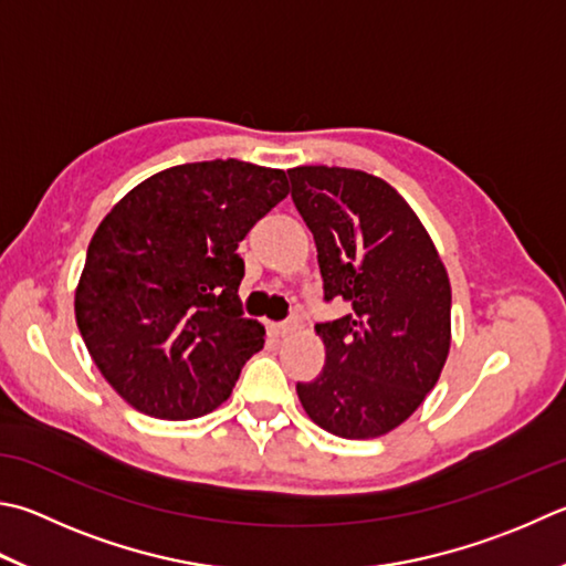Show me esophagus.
I'll return each mask as SVG.
<instances>
[{
	"instance_id": "1",
	"label": "esophagus",
	"mask_w": 566,
	"mask_h": 566,
	"mask_svg": "<svg viewBox=\"0 0 566 566\" xmlns=\"http://www.w3.org/2000/svg\"><path fill=\"white\" fill-rule=\"evenodd\" d=\"M295 329V325L291 323H283V325H271V335L273 337H287Z\"/></svg>"
}]
</instances>
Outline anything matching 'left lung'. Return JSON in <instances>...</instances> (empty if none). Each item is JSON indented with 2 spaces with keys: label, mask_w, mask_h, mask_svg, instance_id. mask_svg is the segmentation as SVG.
<instances>
[{
  "label": "left lung",
  "mask_w": 566,
  "mask_h": 566,
  "mask_svg": "<svg viewBox=\"0 0 566 566\" xmlns=\"http://www.w3.org/2000/svg\"><path fill=\"white\" fill-rule=\"evenodd\" d=\"M317 247L325 301L349 313L315 325L319 375L297 384L305 413L339 439H377L421 407L451 349V281L397 189L345 167L287 169Z\"/></svg>",
  "instance_id": "8db88e82"
}]
</instances>
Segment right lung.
<instances>
[{
    "label": "right lung",
    "mask_w": 566,
    "mask_h": 566,
    "mask_svg": "<svg viewBox=\"0 0 566 566\" xmlns=\"http://www.w3.org/2000/svg\"><path fill=\"white\" fill-rule=\"evenodd\" d=\"M287 197L283 169L211 159L163 169L98 223L76 323L105 381L140 413L199 419L221 407L265 327L241 317L239 243Z\"/></svg>",
    "instance_id": "1"
}]
</instances>
